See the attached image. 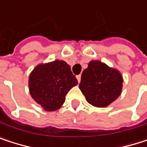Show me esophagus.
<instances>
[{"mask_svg": "<svg viewBox=\"0 0 147 147\" xmlns=\"http://www.w3.org/2000/svg\"><path fill=\"white\" fill-rule=\"evenodd\" d=\"M76 78H77L78 82L80 83V80H81V75H80V74H79V75H77V76H76Z\"/></svg>", "mask_w": 147, "mask_h": 147, "instance_id": "1", "label": "esophagus"}]
</instances>
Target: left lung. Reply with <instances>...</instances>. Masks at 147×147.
Listing matches in <instances>:
<instances>
[{"label": "left lung", "instance_id": "left-lung-1", "mask_svg": "<svg viewBox=\"0 0 147 147\" xmlns=\"http://www.w3.org/2000/svg\"><path fill=\"white\" fill-rule=\"evenodd\" d=\"M122 81L117 70L101 61H92L82 73L80 89L89 104L106 107L121 94Z\"/></svg>", "mask_w": 147, "mask_h": 147}]
</instances>
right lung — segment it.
I'll use <instances>...</instances> for the list:
<instances>
[{"label":"right lung","mask_w":147,"mask_h":147,"mask_svg":"<svg viewBox=\"0 0 147 147\" xmlns=\"http://www.w3.org/2000/svg\"><path fill=\"white\" fill-rule=\"evenodd\" d=\"M77 84L69 65L59 60L38 65L29 77L32 98L47 111L58 110L64 104L66 94Z\"/></svg>","instance_id":"add662e5"}]
</instances>
